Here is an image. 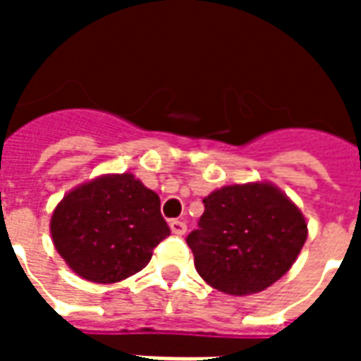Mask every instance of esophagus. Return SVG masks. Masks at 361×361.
Returning a JSON list of instances; mask_svg holds the SVG:
<instances>
[{
    "label": "esophagus",
    "mask_w": 361,
    "mask_h": 361,
    "mask_svg": "<svg viewBox=\"0 0 361 361\" xmlns=\"http://www.w3.org/2000/svg\"><path fill=\"white\" fill-rule=\"evenodd\" d=\"M170 230H172V234L183 235L188 232V224H185L183 220H172V222H170Z\"/></svg>",
    "instance_id": "34e87169"
}]
</instances>
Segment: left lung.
I'll return each mask as SVG.
<instances>
[{
    "label": "left lung",
    "mask_w": 361,
    "mask_h": 361,
    "mask_svg": "<svg viewBox=\"0 0 361 361\" xmlns=\"http://www.w3.org/2000/svg\"><path fill=\"white\" fill-rule=\"evenodd\" d=\"M203 203V216L188 235V245L207 284L224 294H257L294 265L307 224L276 185H226Z\"/></svg>",
    "instance_id": "8db88e82"
}]
</instances>
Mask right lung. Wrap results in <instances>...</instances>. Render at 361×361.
Listing matches in <instances>:
<instances>
[{
	"label": "right lung",
	"instance_id": "right-lung-1",
	"mask_svg": "<svg viewBox=\"0 0 361 361\" xmlns=\"http://www.w3.org/2000/svg\"><path fill=\"white\" fill-rule=\"evenodd\" d=\"M50 232L71 271L90 282L111 284L149 265L170 228L152 189L133 173H106L59 201Z\"/></svg>",
	"mask_w": 361,
	"mask_h": 361
}]
</instances>
